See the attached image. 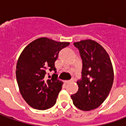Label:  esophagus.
I'll use <instances>...</instances> for the list:
<instances>
[{"instance_id":"1","label":"esophagus","mask_w":126,"mask_h":126,"mask_svg":"<svg viewBox=\"0 0 126 126\" xmlns=\"http://www.w3.org/2000/svg\"><path fill=\"white\" fill-rule=\"evenodd\" d=\"M71 82H73V80H66V81H65V84H69V83H70Z\"/></svg>"}]
</instances>
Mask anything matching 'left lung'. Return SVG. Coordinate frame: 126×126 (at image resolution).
<instances>
[{"instance_id":"8db88e82","label":"left lung","mask_w":126,"mask_h":126,"mask_svg":"<svg viewBox=\"0 0 126 126\" xmlns=\"http://www.w3.org/2000/svg\"><path fill=\"white\" fill-rule=\"evenodd\" d=\"M82 60V79L78 90L71 95L73 103L82 111L97 108L105 101L113 83L114 74L111 59L105 49L92 40L74 42Z\"/></svg>"}]
</instances>
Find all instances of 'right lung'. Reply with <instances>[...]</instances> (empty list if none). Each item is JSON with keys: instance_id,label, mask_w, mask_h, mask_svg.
<instances>
[{"instance_id": "add662e5", "label": "right lung", "mask_w": 126, "mask_h": 126, "mask_svg": "<svg viewBox=\"0 0 126 126\" xmlns=\"http://www.w3.org/2000/svg\"><path fill=\"white\" fill-rule=\"evenodd\" d=\"M69 44L40 38L21 53L16 66V78L21 94L32 108L45 110L55 105L63 83L55 74L51 79H47V70L57 72L55 62L59 52Z\"/></svg>"}]
</instances>
